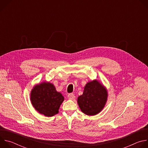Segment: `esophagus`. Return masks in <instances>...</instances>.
<instances>
[{
  "mask_svg": "<svg viewBox=\"0 0 148 148\" xmlns=\"http://www.w3.org/2000/svg\"><path fill=\"white\" fill-rule=\"evenodd\" d=\"M68 98L70 99H74L75 98V95L73 93H71L68 95Z\"/></svg>",
  "mask_w": 148,
  "mask_h": 148,
  "instance_id": "obj_1",
  "label": "esophagus"
}]
</instances>
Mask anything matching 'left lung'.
Segmentation results:
<instances>
[{
  "mask_svg": "<svg viewBox=\"0 0 148 148\" xmlns=\"http://www.w3.org/2000/svg\"><path fill=\"white\" fill-rule=\"evenodd\" d=\"M107 99L106 87L98 80L94 79L86 84L82 95L78 97L77 103L84 114L92 116L103 110Z\"/></svg>",
  "mask_w": 148,
  "mask_h": 148,
  "instance_id": "8db88e82",
  "label": "left lung"
}]
</instances>
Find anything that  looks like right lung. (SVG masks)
<instances>
[{"mask_svg": "<svg viewBox=\"0 0 148 148\" xmlns=\"http://www.w3.org/2000/svg\"><path fill=\"white\" fill-rule=\"evenodd\" d=\"M30 100L38 113L50 117L58 114L64 98L56 91L53 84L44 81L33 87L30 93Z\"/></svg>", "mask_w": 148, "mask_h": 148, "instance_id": "1", "label": "right lung"}]
</instances>
